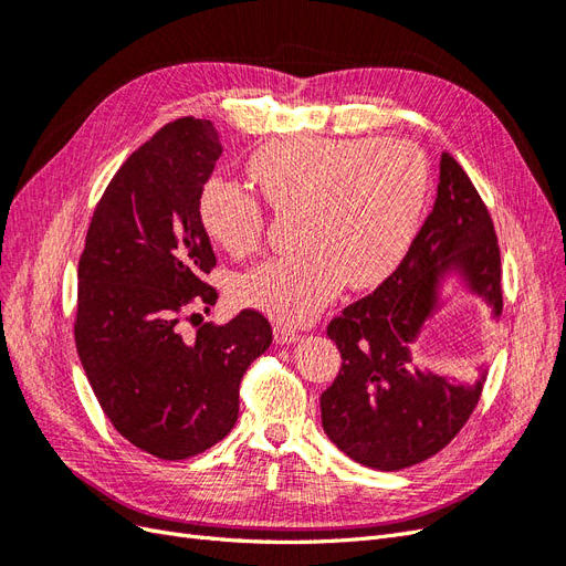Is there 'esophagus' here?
Listing matches in <instances>:
<instances>
[{"label":"esophagus","instance_id":"34e87169","mask_svg":"<svg viewBox=\"0 0 566 566\" xmlns=\"http://www.w3.org/2000/svg\"><path fill=\"white\" fill-rule=\"evenodd\" d=\"M273 337H276L279 345H293L295 339H300V335L293 328H287V325H276V328H273Z\"/></svg>","mask_w":566,"mask_h":566}]
</instances>
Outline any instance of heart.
<instances>
[{
    "label": "heart",
    "instance_id": "heart-1",
    "mask_svg": "<svg viewBox=\"0 0 566 566\" xmlns=\"http://www.w3.org/2000/svg\"><path fill=\"white\" fill-rule=\"evenodd\" d=\"M250 177L276 214H297L300 252L235 276L231 295L285 325L314 318L342 285L382 281L413 238L430 193V163L408 139L293 136L262 146ZM200 221L231 256L262 248L266 210L243 186L210 179Z\"/></svg>",
    "mask_w": 566,
    "mask_h": 566
}]
</instances>
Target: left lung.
<instances>
[{
    "instance_id": "8db88e82",
    "label": "left lung",
    "mask_w": 566,
    "mask_h": 566,
    "mask_svg": "<svg viewBox=\"0 0 566 566\" xmlns=\"http://www.w3.org/2000/svg\"><path fill=\"white\" fill-rule=\"evenodd\" d=\"M455 269L499 316L503 269L493 219L465 169L443 150L434 208L401 264L328 323L342 366L321 394V422L335 447L366 468L397 472L432 458L482 397L486 375L476 385H455L418 370L410 358L437 310L441 276Z\"/></svg>"
}]
</instances>
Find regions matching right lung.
Returning <instances> with one entry per match:
<instances>
[{"instance_id":"1","label":"right lung","mask_w":566,"mask_h":566,"mask_svg":"<svg viewBox=\"0 0 566 566\" xmlns=\"http://www.w3.org/2000/svg\"><path fill=\"white\" fill-rule=\"evenodd\" d=\"M219 156L210 119L179 117L153 134L106 186L77 266L82 368L115 430L163 460L231 432L243 375L271 345V323L254 310L191 337L179 328L217 302L202 281L217 256L200 193Z\"/></svg>"}]
</instances>
